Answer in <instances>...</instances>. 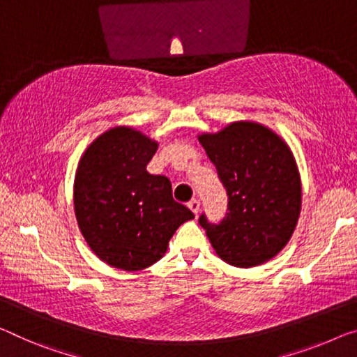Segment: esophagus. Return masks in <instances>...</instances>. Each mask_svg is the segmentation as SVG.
I'll use <instances>...</instances> for the list:
<instances>
[{
  "label": "esophagus",
  "mask_w": 357,
  "mask_h": 357,
  "mask_svg": "<svg viewBox=\"0 0 357 357\" xmlns=\"http://www.w3.org/2000/svg\"><path fill=\"white\" fill-rule=\"evenodd\" d=\"M188 207L191 209V212L195 213V215H197V212H199L201 204H199V201H197V199H191V201L188 202Z\"/></svg>",
  "instance_id": "obj_1"
}]
</instances>
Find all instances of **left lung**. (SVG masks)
I'll list each match as a JSON object with an SVG mask.
<instances>
[{
	"mask_svg": "<svg viewBox=\"0 0 357 357\" xmlns=\"http://www.w3.org/2000/svg\"><path fill=\"white\" fill-rule=\"evenodd\" d=\"M228 193L218 225L199 217L215 254L252 268L276 257L292 238L301 211V180L282 137L255 121H234L197 135Z\"/></svg>",
	"mask_w": 357,
	"mask_h": 357,
	"instance_id": "left-lung-1",
	"label": "left lung"
}]
</instances>
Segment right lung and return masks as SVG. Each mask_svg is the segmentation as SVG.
<instances>
[{
	"mask_svg": "<svg viewBox=\"0 0 357 357\" xmlns=\"http://www.w3.org/2000/svg\"><path fill=\"white\" fill-rule=\"evenodd\" d=\"M158 142L130 126H114L86 148L73 186L75 215L87 245L124 271L161 260L193 212L174 201L164 175L146 171Z\"/></svg>",
	"mask_w": 357,
	"mask_h": 357,
	"instance_id": "add662e5",
	"label": "right lung"
}]
</instances>
